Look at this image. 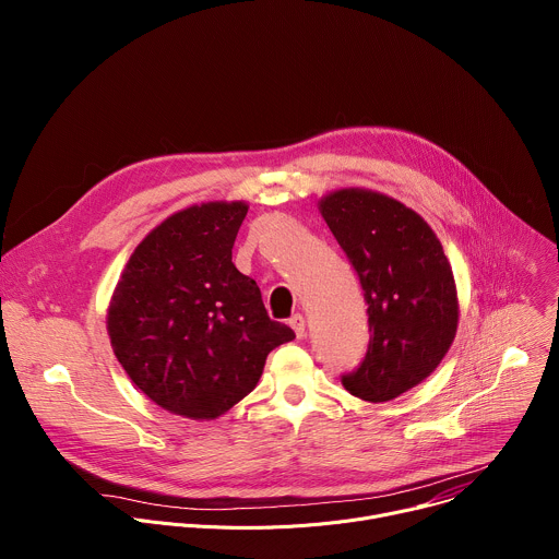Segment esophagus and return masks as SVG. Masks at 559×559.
Returning a JSON list of instances; mask_svg holds the SVG:
<instances>
[{
  "mask_svg": "<svg viewBox=\"0 0 559 559\" xmlns=\"http://www.w3.org/2000/svg\"><path fill=\"white\" fill-rule=\"evenodd\" d=\"M289 328L294 330V334H296L298 338H302V336H305V318H302L300 313H294V316L289 318Z\"/></svg>",
  "mask_w": 559,
  "mask_h": 559,
  "instance_id": "34e87169",
  "label": "esophagus"
}]
</instances>
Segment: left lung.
Here are the masks:
<instances>
[{"label":"left lung","mask_w":559,"mask_h":559,"mask_svg":"<svg viewBox=\"0 0 559 559\" xmlns=\"http://www.w3.org/2000/svg\"><path fill=\"white\" fill-rule=\"evenodd\" d=\"M325 223L358 272L369 347L343 386L386 403L429 378L457 330V289L429 223L382 192L343 188L318 201Z\"/></svg>","instance_id":"left-lung-1"}]
</instances>
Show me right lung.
<instances>
[{"label": "right lung", "mask_w": 559, "mask_h": 559, "mask_svg": "<svg viewBox=\"0 0 559 559\" xmlns=\"http://www.w3.org/2000/svg\"><path fill=\"white\" fill-rule=\"evenodd\" d=\"M246 201L175 212L134 248L106 328L128 378L162 409L214 420L257 386L267 354L294 341L257 281L231 263Z\"/></svg>", "instance_id": "right-lung-1"}]
</instances>
